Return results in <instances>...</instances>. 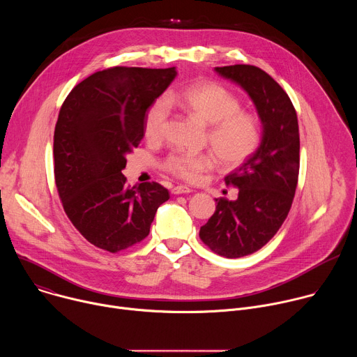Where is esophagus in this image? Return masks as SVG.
I'll return each mask as SVG.
<instances>
[{
  "label": "esophagus",
  "instance_id": "esophagus-1",
  "mask_svg": "<svg viewBox=\"0 0 357 357\" xmlns=\"http://www.w3.org/2000/svg\"><path fill=\"white\" fill-rule=\"evenodd\" d=\"M174 195H183V193H190L192 190L188 186H175L171 190Z\"/></svg>",
  "mask_w": 357,
  "mask_h": 357
}]
</instances>
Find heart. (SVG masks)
<instances>
[{"label":"heart","instance_id":"obj_1","mask_svg":"<svg viewBox=\"0 0 357 357\" xmlns=\"http://www.w3.org/2000/svg\"><path fill=\"white\" fill-rule=\"evenodd\" d=\"M169 106H178L188 114L211 126L208 139L219 161L237 167L254 154L261 141V124L257 116L241 112L240 100L225 86L213 82L195 83L181 91H171L165 98L152 101L144 114V134L149 141H160L169 117ZM216 167L211 152L169 154L162 169L169 175L196 182Z\"/></svg>","mask_w":357,"mask_h":357}]
</instances>
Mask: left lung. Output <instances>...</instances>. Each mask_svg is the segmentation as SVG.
<instances>
[{
  "instance_id": "1",
  "label": "left lung",
  "mask_w": 357,
  "mask_h": 357,
  "mask_svg": "<svg viewBox=\"0 0 357 357\" xmlns=\"http://www.w3.org/2000/svg\"><path fill=\"white\" fill-rule=\"evenodd\" d=\"M247 91L263 124L261 144L225 182L238 188L236 200L216 199L213 216L199 231L213 252L238 259L266 245L291 209L299 174L296 112L284 89L251 65L215 68Z\"/></svg>"
}]
</instances>
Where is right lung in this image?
Returning <instances> with one entry per match:
<instances>
[{
  "label": "right lung",
  "instance_id": "add662e5",
  "mask_svg": "<svg viewBox=\"0 0 357 357\" xmlns=\"http://www.w3.org/2000/svg\"><path fill=\"white\" fill-rule=\"evenodd\" d=\"M175 76V68H110L75 86L61 107L54 135L58 193L73 226L101 250L142 241L169 199L157 182L131 188L121 171L144 137L146 109Z\"/></svg>",
  "mask_w": 357,
  "mask_h": 357
}]
</instances>
